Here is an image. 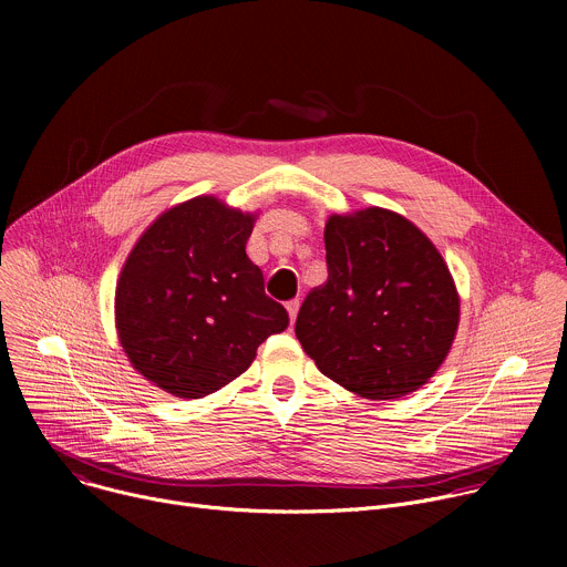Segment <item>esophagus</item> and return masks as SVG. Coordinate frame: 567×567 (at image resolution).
I'll return each mask as SVG.
<instances>
[{"mask_svg":"<svg viewBox=\"0 0 567 567\" xmlns=\"http://www.w3.org/2000/svg\"><path fill=\"white\" fill-rule=\"evenodd\" d=\"M298 307H300V300H289V302H287V311H289V318H291V322H296V316H298Z\"/></svg>","mask_w":567,"mask_h":567,"instance_id":"34e87169","label":"esophagus"}]
</instances>
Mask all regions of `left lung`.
<instances>
[{"mask_svg": "<svg viewBox=\"0 0 567 567\" xmlns=\"http://www.w3.org/2000/svg\"><path fill=\"white\" fill-rule=\"evenodd\" d=\"M328 280L296 318L316 368L381 401L420 390L451 352L460 293L433 241L403 215L370 206L330 215Z\"/></svg>", "mask_w": 567, "mask_h": 567, "instance_id": "1", "label": "left lung"}]
</instances>
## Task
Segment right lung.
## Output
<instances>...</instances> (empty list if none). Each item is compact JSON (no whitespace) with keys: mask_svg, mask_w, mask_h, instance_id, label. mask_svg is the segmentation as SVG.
<instances>
[{"mask_svg":"<svg viewBox=\"0 0 567 567\" xmlns=\"http://www.w3.org/2000/svg\"><path fill=\"white\" fill-rule=\"evenodd\" d=\"M258 213L199 195L161 213L136 239L114 296L116 334L132 368L179 399H202L289 326L247 256Z\"/></svg>","mask_w":567,"mask_h":567,"instance_id":"1","label":"right lung"}]
</instances>
